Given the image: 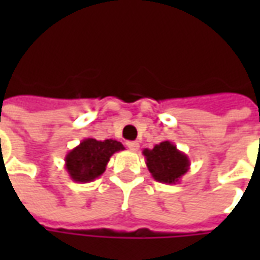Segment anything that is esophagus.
<instances>
[{"mask_svg": "<svg viewBox=\"0 0 260 260\" xmlns=\"http://www.w3.org/2000/svg\"><path fill=\"white\" fill-rule=\"evenodd\" d=\"M126 147L132 150V152H136L139 149V143L138 142H126Z\"/></svg>", "mask_w": 260, "mask_h": 260, "instance_id": "obj_1", "label": "esophagus"}]
</instances>
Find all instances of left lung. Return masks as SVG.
<instances>
[{
  "mask_svg": "<svg viewBox=\"0 0 260 260\" xmlns=\"http://www.w3.org/2000/svg\"><path fill=\"white\" fill-rule=\"evenodd\" d=\"M143 156L152 177L161 184H178L191 166L185 153L170 141H163L153 149H145Z\"/></svg>",
  "mask_w": 260,
  "mask_h": 260,
  "instance_id": "left-lung-1",
  "label": "left lung"
}]
</instances>
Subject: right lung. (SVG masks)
Instances as JSON below:
<instances>
[{
	"instance_id": "1",
	"label": "right lung",
	"mask_w": 260,
	"mask_h": 260,
	"mask_svg": "<svg viewBox=\"0 0 260 260\" xmlns=\"http://www.w3.org/2000/svg\"><path fill=\"white\" fill-rule=\"evenodd\" d=\"M124 145L114 139L96 141L86 138L65 156V170L74 182H91L106 171L114 153L124 150Z\"/></svg>"
}]
</instances>
